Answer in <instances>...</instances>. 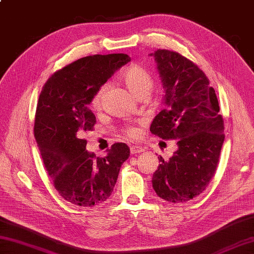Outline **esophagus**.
<instances>
[{
  "label": "esophagus",
  "mask_w": 254,
  "mask_h": 254,
  "mask_svg": "<svg viewBox=\"0 0 254 254\" xmlns=\"http://www.w3.org/2000/svg\"><path fill=\"white\" fill-rule=\"evenodd\" d=\"M131 150V154L132 155H135V154H139V153H143L145 148L142 146H138V145H133V146L130 147Z\"/></svg>",
  "instance_id": "34e87169"
}]
</instances>
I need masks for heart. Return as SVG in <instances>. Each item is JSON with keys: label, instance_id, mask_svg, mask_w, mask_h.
Listing matches in <instances>:
<instances>
[{"label": "heart", "instance_id": "obj_1", "mask_svg": "<svg viewBox=\"0 0 254 254\" xmlns=\"http://www.w3.org/2000/svg\"><path fill=\"white\" fill-rule=\"evenodd\" d=\"M122 80L126 84L127 89L136 97V98H146L153 89L154 78L146 68L139 65H133L128 67L122 75ZM107 85L101 86L97 90L91 99V107L94 109H99L102 102V98L107 90ZM126 133L131 138H136L139 135V130L135 127H127L126 128Z\"/></svg>", "mask_w": 254, "mask_h": 254}]
</instances>
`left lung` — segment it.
Returning a JSON list of instances; mask_svg holds the SVG:
<instances>
[{
    "label": "left lung",
    "instance_id": "left-lung-1",
    "mask_svg": "<svg viewBox=\"0 0 254 254\" xmlns=\"http://www.w3.org/2000/svg\"><path fill=\"white\" fill-rule=\"evenodd\" d=\"M155 58L165 90V109L155 117L150 132L177 139L169 160L161 156L153 175L157 195L171 203L188 202L209 185L225 139L224 119L215 89L196 64L180 53L158 49Z\"/></svg>",
    "mask_w": 254,
    "mask_h": 254
}]
</instances>
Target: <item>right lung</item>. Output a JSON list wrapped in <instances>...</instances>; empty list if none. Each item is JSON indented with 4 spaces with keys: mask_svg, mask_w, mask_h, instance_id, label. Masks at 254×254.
Segmentation results:
<instances>
[{
    "mask_svg": "<svg viewBox=\"0 0 254 254\" xmlns=\"http://www.w3.org/2000/svg\"><path fill=\"white\" fill-rule=\"evenodd\" d=\"M123 53L78 59L59 69L42 87L34 133L46 170L59 194L78 206L98 205L111 195L121 165L130 156L124 143L113 144L105 157L86 150L82 135L93 131L88 108L94 95L117 69L130 62Z\"/></svg>",
    "mask_w": 254,
    "mask_h": 254,
    "instance_id": "add662e5",
    "label": "right lung"
}]
</instances>
